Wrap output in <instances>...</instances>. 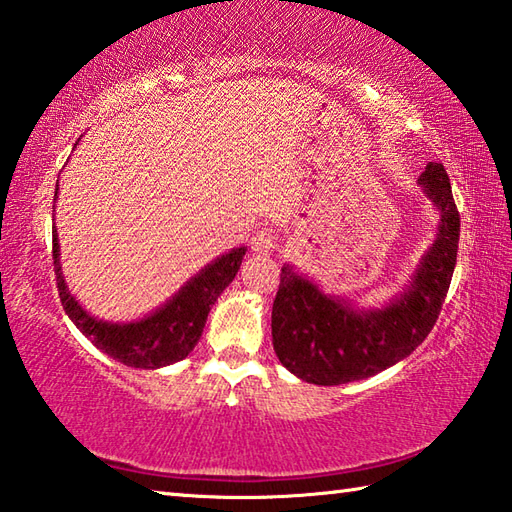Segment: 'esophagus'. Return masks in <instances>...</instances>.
<instances>
[{
  "mask_svg": "<svg viewBox=\"0 0 512 512\" xmlns=\"http://www.w3.org/2000/svg\"><path fill=\"white\" fill-rule=\"evenodd\" d=\"M278 249V234L272 229H258L252 238V252L258 256L274 254Z\"/></svg>",
  "mask_w": 512,
  "mask_h": 512,
  "instance_id": "1",
  "label": "esophagus"
}]
</instances>
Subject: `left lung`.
Instances as JSON below:
<instances>
[{"mask_svg": "<svg viewBox=\"0 0 512 512\" xmlns=\"http://www.w3.org/2000/svg\"><path fill=\"white\" fill-rule=\"evenodd\" d=\"M419 185L441 211L439 234L408 292L392 305L354 312L289 267L281 269L272 341L278 361L298 379L316 385L368 379L406 359L435 327L457 265L459 211L441 162H430Z\"/></svg>", "mask_w": 512, "mask_h": 512, "instance_id": "1", "label": "left lung"}]
</instances>
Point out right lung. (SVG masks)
<instances>
[{
  "label": "right lung",
  "instance_id": "obj_1",
  "mask_svg": "<svg viewBox=\"0 0 512 512\" xmlns=\"http://www.w3.org/2000/svg\"><path fill=\"white\" fill-rule=\"evenodd\" d=\"M57 252H60V245H57V234L53 231V265L57 289H60L64 312L77 325V330L98 350L109 354L111 359L129 365V368L156 370L182 361L194 350L202 334V327L207 323L211 305L216 303L223 289L236 278L247 249L238 247L220 256L209 267L202 269L196 278H191L180 289L178 296H173L165 307L133 323H104L86 314L80 303L69 294V289H66L60 269V254Z\"/></svg>",
  "mask_w": 512,
  "mask_h": 512
}]
</instances>
